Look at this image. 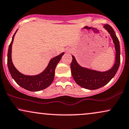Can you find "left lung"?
Instances as JSON below:
<instances>
[{"instance_id":"1","label":"left lung","mask_w":129,"mask_h":129,"mask_svg":"<svg viewBox=\"0 0 129 129\" xmlns=\"http://www.w3.org/2000/svg\"><path fill=\"white\" fill-rule=\"evenodd\" d=\"M104 28L111 35L116 50L115 63L111 69L106 72H99L82 68L78 64L74 56L72 55L71 69L73 78L79 86L88 90H96L105 85L115 76L120 66V47L118 39L111 26L106 24L104 25Z\"/></svg>"}]
</instances>
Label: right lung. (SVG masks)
Returning a JSON list of instances; mask_svg holds the SVG:
<instances>
[{"instance_id":"obj_1","label":"right lung","mask_w":129,"mask_h":129,"mask_svg":"<svg viewBox=\"0 0 129 129\" xmlns=\"http://www.w3.org/2000/svg\"><path fill=\"white\" fill-rule=\"evenodd\" d=\"M16 32L17 31H15ZM15 33L12 36V41L9 46L8 52V67L11 77L20 87L28 91H38L47 88L53 81L55 74V69L57 63L60 61L61 57L64 54V52H62L61 54L52 58L47 68L41 74L34 76L24 75L21 74L16 69L11 59L12 45Z\"/></svg>"}]
</instances>
